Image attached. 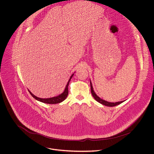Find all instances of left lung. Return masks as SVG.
<instances>
[{"label": "left lung", "instance_id": "left-lung-1", "mask_svg": "<svg viewBox=\"0 0 154 154\" xmlns=\"http://www.w3.org/2000/svg\"><path fill=\"white\" fill-rule=\"evenodd\" d=\"M90 84H91V94L93 96V97L95 98V100L98 101V103L102 104L103 105H104V106H109V107H113V106H118L120 104H121L122 103L124 102V101H119V102H116V103H110V102H108V101H106L105 100H102L101 98H100L94 92V89H93V87H92V83L90 81Z\"/></svg>", "mask_w": 154, "mask_h": 154}]
</instances>
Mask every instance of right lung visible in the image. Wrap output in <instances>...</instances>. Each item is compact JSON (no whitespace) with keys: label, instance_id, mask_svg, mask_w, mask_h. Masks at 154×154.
I'll list each match as a JSON object with an SVG mask.
<instances>
[{"label":"right lung","instance_id":"1","mask_svg":"<svg viewBox=\"0 0 154 154\" xmlns=\"http://www.w3.org/2000/svg\"><path fill=\"white\" fill-rule=\"evenodd\" d=\"M74 74L71 75V76L70 77L67 84H66V86L65 87V89L64 90V91L63 92V93H62L61 94L59 95L58 96H56V97H52V98H38L37 97H36L35 95H34L29 90V93L30 94V95L36 100L40 101V102H42V103H46V104H57V103H60L61 102H62L63 101H64L68 95V85H69V82L71 79V78L72 77Z\"/></svg>","mask_w":154,"mask_h":154}]
</instances>
